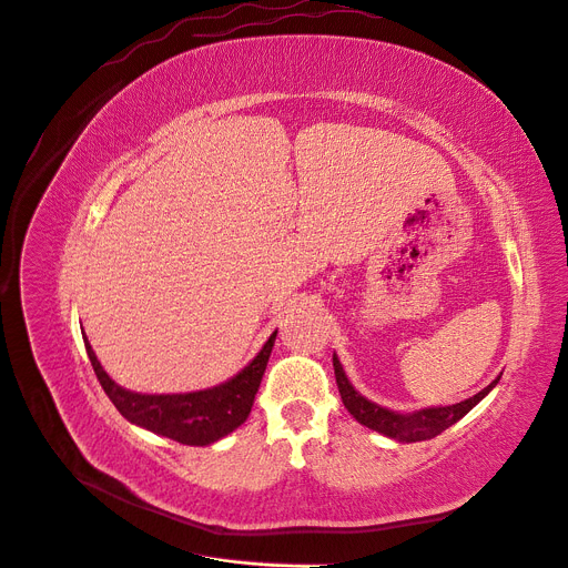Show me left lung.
Listing matches in <instances>:
<instances>
[{
  "instance_id": "obj_1",
  "label": "left lung",
  "mask_w": 568,
  "mask_h": 568,
  "mask_svg": "<svg viewBox=\"0 0 568 568\" xmlns=\"http://www.w3.org/2000/svg\"><path fill=\"white\" fill-rule=\"evenodd\" d=\"M334 373H336V384H338L343 405L347 407V412L354 416V419L398 442H422V439L437 437L439 433L460 422L463 416L484 396H488V392L497 384L495 379L493 384L486 386L484 392L449 407H428L412 414H398L386 407H379L377 403H371L368 398H364L359 392H354V386L349 384L336 354H334Z\"/></svg>"
}]
</instances>
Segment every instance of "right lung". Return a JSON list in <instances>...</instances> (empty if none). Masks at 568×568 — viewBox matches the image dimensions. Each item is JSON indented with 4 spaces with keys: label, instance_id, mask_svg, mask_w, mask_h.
Instances as JSON below:
<instances>
[{
    "label": "right lung",
    "instance_id": "obj_1",
    "mask_svg": "<svg viewBox=\"0 0 568 568\" xmlns=\"http://www.w3.org/2000/svg\"><path fill=\"white\" fill-rule=\"evenodd\" d=\"M276 332L268 336L255 359L230 382L214 386V389L195 394H172V396H146L133 394L116 386L101 368L92 345L84 338V349L92 368L103 386V392L119 409V414L135 426H142L156 435L170 437L179 444L206 446L246 422L251 414L255 394L272 354Z\"/></svg>",
    "mask_w": 568,
    "mask_h": 568
}]
</instances>
